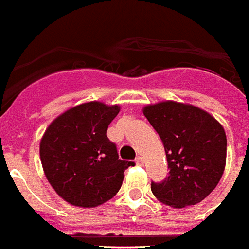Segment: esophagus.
Listing matches in <instances>:
<instances>
[{
	"label": "esophagus",
	"instance_id": "esophagus-1",
	"mask_svg": "<svg viewBox=\"0 0 249 249\" xmlns=\"http://www.w3.org/2000/svg\"><path fill=\"white\" fill-rule=\"evenodd\" d=\"M135 163H137L138 166H143L144 160H143L142 157H137V159H135Z\"/></svg>",
	"mask_w": 249,
	"mask_h": 249
}]
</instances>
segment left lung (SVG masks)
<instances>
[{
  "instance_id": "left-lung-1",
  "label": "left lung",
  "mask_w": 249,
  "mask_h": 249,
  "mask_svg": "<svg viewBox=\"0 0 249 249\" xmlns=\"http://www.w3.org/2000/svg\"><path fill=\"white\" fill-rule=\"evenodd\" d=\"M143 114L162 139L170 170L162 182H151L152 194L174 208L200 203L224 171V128L208 112L171 101L144 107Z\"/></svg>"
}]
</instances>
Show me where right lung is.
<instances>
[{
  "instance_id": "right-lung-1",
  "label": "right lung",
  "mask_w": 249,
  "mask_h": 249,
  "mask_svg": "<svg viewBox=\"0 0 249 249\" xmlns=\"http://www.w3.org/2000/svg\"><path fill=\"white\" fill-rule=\"evenodd\" d=\"M119 112L101 102L79 105L48 127L39 146L49 183L67 203L97 207L117 195L124 171L135 163L122 160L106 135Z\"/></svg>"
}]
</instances>
